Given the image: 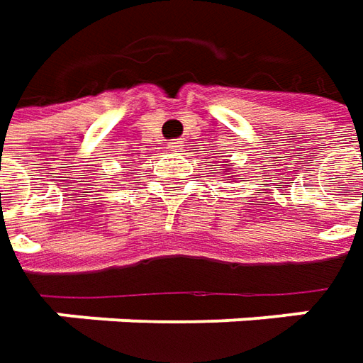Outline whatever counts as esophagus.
<instances>
[{
  "instance_id": "1",
  "label": "esophagus",
  "mask_w": 363,
  "mask_h": 363,
  "mask_svg": "<svg viewBox=\"0 0 363 363\" xmlns=\"http://www.w3.org/2000/svg\"><path fill=\"white\" fill-rule=\"evenodd\" d=\"M182 141H169V151H174V153H177V151H182Z\"/></svg>"
}]
</instances>
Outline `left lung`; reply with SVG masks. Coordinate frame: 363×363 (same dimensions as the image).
<instances>
[{
    "instance_id": "left-lung-1",
    "label": "left lung",
    "mask_w": 363,
    "mask_h": 363,
    "mask_svg": "<svg viewBox=\"0 0 363 363\" xmlns=\"http://www.w3.org/2000/svg\"><path fill=\"white\" fill-rule=\"evenodd\" d=\"M222 163H224V161H222ZM226 167L230 169V163H226ZM228 177H234V175H228ZM234 179H236V177H234ZM240 179H242V177H240Z\"/></svg>"
}]
</instances>
